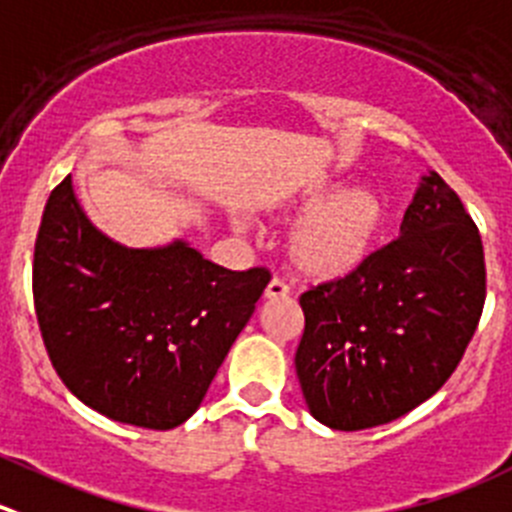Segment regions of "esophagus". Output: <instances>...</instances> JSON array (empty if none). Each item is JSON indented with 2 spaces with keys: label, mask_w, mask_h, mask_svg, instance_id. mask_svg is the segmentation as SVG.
Segmentation results:
<instances>
[{
  "label": "esophagus",
  "mask_w": 512,
  "mask_h": 512,
  "mask_svg": "<svg viewBox=\"0 0 512 512\" xmlns=\"http://www.w3.org/2000/svg\"><path fill=\"white\" fill-rule=\"evenodd\" d=\"M290 295V287H287L285 280H280V277H272L270 282H267L265 287V297L267 300H282V297Z\"/></svg>",
  "instance_id": "esophagus-1"
}]
</instances>
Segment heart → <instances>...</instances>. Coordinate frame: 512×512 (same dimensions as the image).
Segmentation results:
<instances>
[{
    "instance_id": "obj_1",
    "label": "heart",
    "mask_w": 512,
    "mask_h": 512,
    "mask_svg": "<svg viewBox=\"0 0 512 512\" xmlns=\"http://www.w3.org/2000/svg\"><path fill=\"white\" fill-rule=\"evenodd\" d=\"M305 210L287 235L290 265L307 280H340L360 270L390 225L388 200L372 187H347L327 195L312 190Z\"/></svg>"
}]
</instances>
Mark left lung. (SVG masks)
I'll return each instance as SVG.
<instances>
[{
    "mask_svg": "<svg viewBox=\"0 0 512 512\" xmlns=\"http://www.w3.org/2000/svg\"><path fill=\"white\" fill-rule=\"evenodd\" d=\"M300 305L295 367L312 418L332 430L390 423L438 393L473 340L485 305L478 225L430 172L398 240Z\"/></svg>",
    "mask_w": 512,
    "mask_h": 512,
    "instance_id": "1",
    "label": "left lung"
}]
</instances>
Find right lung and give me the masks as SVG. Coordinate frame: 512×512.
Masks as SVG:
<instances>
[{"label":"right lung","mask_w":512,"mask_h":512,"mask_svg":"<svg viewBox=\"0 0 512 512\" xmlns=\"http://www.w3.org/2000/svg\"><path fill=\"white\" fill-rule=\"evenodd\" d=\"M270 282L185 242L130 250L84 217L64 177L34 242L32 292L59 380L97 413L147 430L185 423Z\"/></svg>","instance_id":"obj_1"}]
</instances>
